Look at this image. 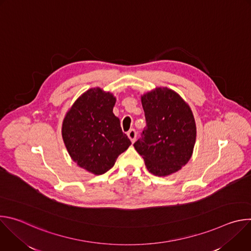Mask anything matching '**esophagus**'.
Instances as JSON below:
<instances>
[{
	"label": "esophagus",
	"mask_w": 251,
	"mask_h": 251,
	"mask_svg": "<svg viewBox=\"0 0 251 251\" xmlns=\"http://www.w3.org/2000/svg\"><path fill=\"white\" fill-rule=\"evenodd\" d=\"M127 136H128V138L130 139V141H131L132 143H134L135 140H136V136H137L136 131H135L134 129H131V130L127 133Z\"/></svg>",
	"instance_id": "obj_1"
}]
</instances>
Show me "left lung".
<instances>
[{
  "mask_svg": "<svg viewBox=\"0 0 251 251\" xmlns=\"http://www.w3.org/2000/svg\"><path fill=\"white\" fill-rule=\"evenodd\" d=\"M147 127L134 148L150 173L170 176L191 159L197 126L190 105L176 91L156 87L141 95Z\"/></svg>",
  "mask_w": 251,
  "mask_h": 251,
  "instance_id": "left-lung-1",
  "label": "left lung"
}]
</instances>
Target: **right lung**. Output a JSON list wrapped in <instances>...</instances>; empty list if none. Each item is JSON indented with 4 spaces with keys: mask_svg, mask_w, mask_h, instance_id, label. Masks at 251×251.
I'll list each match as a JSON object with an SVG mask.
<instances>
[{
    "mask_svg": "<svg viewBox=\"0 0 251 251\" xmlns=\"http://www.w3.org/2000/svg\"><path fill=\"white\" fill-rule=\"evenodd\" d=\"M115 103L111 92L90 88L71 105L62 121L61 135L70 158L93 175L110 170L131 145L113 114Z\"/></svg>",
    "mask_w": 251,
    "mask_h": 251,
    "instance_id": "1",
    "label": "right lung"
}]
</instances>
